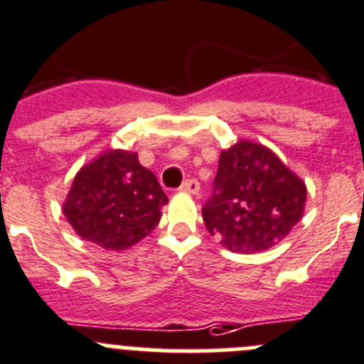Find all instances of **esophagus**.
I'll return each instance as SVG.
<instances>
[{"label":"esophagus","instance_id":"1","mask_svg":"<svg viewBox=\"0 0 364 364\" xmlns=\"http://www.w3.org/2000/svg\"><path fill=\"white\" fill-rule=\"evenodd\" d=\"M199 181L197 179H186L185 183H183L181 186H179V190H181L183 193H199Z\"/></svg>","mask_w":364,"mask_h":364}]
</instances>
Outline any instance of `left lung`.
Returning <instances> with one entry per match:
<instances>
[{"label":"left lung","instance_id":"1","mask_svg":"<svg viewBox=\"0 0 364 364\" xmlns=\"http://www.w3.org/2000/svg\"><path fill=\"white\" fill-rule=\"evenodd\" d=\"M306 185L268 147L240 140L222 151L206 229L232 252H259L279 243L302 218Z\"/></svg>","mask_w":364,"mask_h":364}]
</instances>
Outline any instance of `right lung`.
Instances as JSON below:
<instances>
[{
    "label": "right lung",
    "instance_id": "obj_1",
    "mask_svg": "<svg viewBox=\"0 0 364 364\" xmlns=\"http://www.w3.org/2000/svg\"><path fill=\"white\" fill-rule=\"evenodd\" d=\"M167 203L156 176L139 164L136 153L114 149L81 167L63 215L87 242L124 250L156 228Z\"/></svg>",
    "mask_w": 364,
    "mask_h": 364
}]
</instances>
